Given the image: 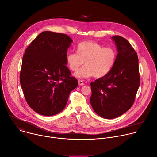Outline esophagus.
Returning <instances> with one entry per match:
<instances>
[{"label": "esophagus", "instance_id": "obj_1", "mask_svg": "<svg viewBox=\"0 0 157 157\" xmlns=\"http://www.w3.org/2000/svg\"><path fill=\"white\" fill-rule=\"evenodd\" d=\"M78 82V85H80V86H82V85H84V83H83V80H79Z\"/></svg>", "mask_w": 157, "mask_h": 157}]
</instances>
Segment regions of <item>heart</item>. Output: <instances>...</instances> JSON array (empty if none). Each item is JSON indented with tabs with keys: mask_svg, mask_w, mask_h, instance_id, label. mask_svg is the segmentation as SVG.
<instances>
[{
	"mask_svg": "<svg viewBox=\"0 0 157 157\" xmlns=\"http://www.w3.org/2000/svg\"><path fill=\"white\" fill-rule=\"evenodd\" d=\"M76 52H68L66 56L69 69L76 72L84 62L85 66L74 75L77 78H103L113 68L117 58L116 51L112 48H105L101 44L92 41L79 43Z\"/></svg>",
	"mask_w": 157,
	"mask_h": 157,
	"instance_id": "b5f03b06",
	"label": "heart"
}]
</instances>
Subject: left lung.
Instances as JSON below:
<instances>
[{
  "instance_id": "8db88e82",
  "label": "left lung",
  "mask_w": 157,
  "mask_h": 157,
  "mask_svg": "<svg viewBox=\"0 0 157 157\" xmlns=\"http://www.w3.org/2000/svg\"><path fill=\"white\" fill-rule=\"evenodd\" d=\"M112 40L117 47L116 63L105 77L90 83V101L95 112L105 119H113L132 106L140 85L138 56L129 42L119 36Z\"/></svg>"
}]
</instances>
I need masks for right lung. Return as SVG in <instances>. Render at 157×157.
<instances>
[{
	"instance_id": "1",
	"label": "right lung",
	"mask_w": 157,
	"mask_h": 157,
	"mask_svg": "<svg viewBox=\"0 0 157 157\" xmlns=\"http://www.w3.org/2000/svg\"><path fill=\"white\" fill-rule=\"evenodd\" d=\"M72 41L67 35L45 31L25 50L20 85L28 105L40 114L49 116L62 111L71 91L78 86L66 61Z\"/></svg>"
}]
</instances>
